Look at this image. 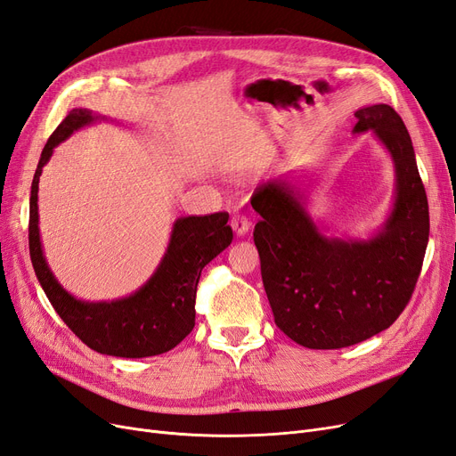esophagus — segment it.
<instances>
[{
    "instance_id": "1",
    "label": "esophagus",
    "mask_w": 456,
    "mask_h": 456,
    "mask_svg": "<svg viewBox=\"0 0 456 456\" xmlns=\"http://www.w3.org/2000/svg\"><path fill=\"white\" fill-rule=\"evenodd\" d=\"M231 227H232V231H234V234H237V237H244V234L249 231L248 217L240 216V214H234L231 217Z\"/></svg>"
}]
</instances>
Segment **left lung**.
I'll use <instances>...</instances> for the list:
<instances>
[{
    "mask_svg": "<svg viewBox=\"0 0 456 456\" xmlns=\"http://www.w3.org/2000/svg\"><path fill=\"white\" fill-rule=\"evenodd\" d=\"M395 168V197L366 239L330 234L308 210L297 175L268 182L251 200L261 216L254 242L278 329L308 349H340L389 329L410 302L428 244V200L411 137L389 105L357 112Z\"/></svg>",
    "mask_w": 456,
    "mask_h": 456,
    "instance_id": "obj_1",
    "label": "left lung"
}]
</instances>
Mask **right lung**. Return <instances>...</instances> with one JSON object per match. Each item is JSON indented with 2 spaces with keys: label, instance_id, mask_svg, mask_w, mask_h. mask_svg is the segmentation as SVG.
Instances as JSON below:
<instances>
[{
  "label": "right lung",
  "instance_id": "add662e5",
  "mask_svg": "<svg viewBox=\"0 0 456 456\" xmlns=\"http://www.w3.org/2000/svg\"><path fill=\"white\" fill-rule=\"evenodd\" d=\"M116 122L90 109H73L46 141L31 182L29 256L50 305L63 323L97 353L142 359L176 347L195 327V295L202 268L231 244L229 214L185 216L173 224L165 254L137 291L116 300H82L67 291L46 263L39 231V176L54 148L82 127Z\"/></svg>",
  "mask_w": 456,
  "mask_h": 456
}]
</instances>
